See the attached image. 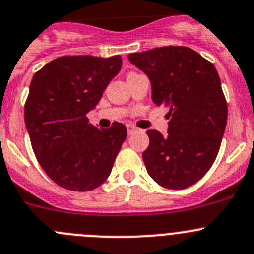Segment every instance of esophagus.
<instances>
[{
    "label": "esophagus",
    "instance_id": "1",
    "mask_svg": "<svg viewBox=\"0 0 254 254\" xmlns=\"http://www.w3.org/2000/svg\"><path fill=\"white\" fill-rule=\"evenodd\" d=\"M127 132H129V134H132V132H135L136 130H138L136 127H134V125H131V124H127Z\"/></svg>",
    "mask_w": 254,
    "mask_h": 254
}]
</instances>
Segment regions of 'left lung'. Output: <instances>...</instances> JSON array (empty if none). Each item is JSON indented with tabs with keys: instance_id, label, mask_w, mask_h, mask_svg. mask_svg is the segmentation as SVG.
<instances>
[{
	"instance_id": "8db88e82",
	"label": "left lung",
	"mask_w": 254,
	"mask_h": 254,
	"mask_svg": "<svg viewBox=\"0 0 254 254\" xmlns=\"http://www.w3.org/2000/svg\"><path fill=\"white\" fill-rule=\"evenodd\" d=\"M132 65L148 75L151 99L168 108V134L148 130L143 153L148 174L168 189L200 181L219 151L228 106L214 65L184 46L155 47L130 54Z\"/></svg>"
}]
</instances>
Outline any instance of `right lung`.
Here are the masks:
<instances>
[{"label":"right lung","mask_w":254,"mask_h":254,"mask_svg":"<svg viewBox=\"0 0 254 254\" xmlns=\"http://www.w3.org/2000/svg\"><path fill=\"white\" fill-rule=\"evenodd\" d=\"M122 56H61L34 75L25 124L36 159L58 186L73 191L98 188L110 175L127 127L90 124L86 114L122 68Z\"/></svg>","instance_id":"add662e5"}]
</instances>
